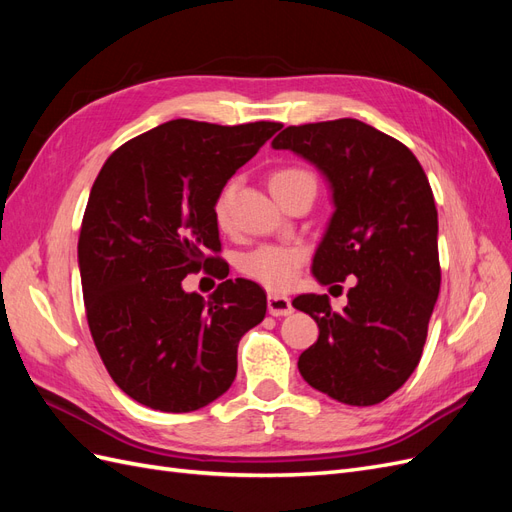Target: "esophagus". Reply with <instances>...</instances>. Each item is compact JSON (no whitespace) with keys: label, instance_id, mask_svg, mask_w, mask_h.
Listing matches in <instances>:
<instances>
[{"label":"esophagus","instance_id":"34e87169","mask_svg":"<svg viewBox=\"0 0 512 512\" xmlns=\"http://www.w3.org/2000/svg\"><path fill=\"white\" fill-rule=\"evenodd\" d=\"M267 307L271 316H290L292 314V303L288 297H280V294H269Z\"/></svg>","mask_w":512,"mask_h":512}]
</instances>
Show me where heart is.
<instances>
[{"instance_id": "obj_1", "label": "heart", "mask_w": 512, "mask_h": 512, "mask_svg": "<svg viewBox=\"0 0 512 512\" xmlns=\"http://www.w3.org/2000/svg\"><path fill=\"white\" fill-rule=\"evenodd\" d=\"M305 185H314L316 188V177L309 173V170L299 166L277 168L269 177V188L280 203L292 192L305 188ZM232 194H235V185L228 183L224 185L218 200H215V220H218L220 226L228 224ZM301 265L303 252L299 247L284 245H260L256 250L247 252L239 258L241 273L273 292L288 290L294 284V280H297Z\"/></svg>"}]
</instances>
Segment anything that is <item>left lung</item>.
Wrapping results in <instances>:
<instances>
[{
	"label": "left lung",
	"mask_w": 512,
	"mask_h": 512,
	"mask_svg": "<svg viewBox=\"0 0 512 512\" xmlns=\"http://www.w3.org/2000/svg\"><path fill=\"white\" fill-rule=\"evenodd\" d=\"M271 147L297 153L329 181L335 211L314 277L322 286L356 277L339 314L327 294L292 301L320 331L299 356L301 376L342 404H380L421 361L440 292L438 211L425 170L406 145L359 119L290 126Z\"/></svg>",
	"instance_id": "1"
}]
</instances>
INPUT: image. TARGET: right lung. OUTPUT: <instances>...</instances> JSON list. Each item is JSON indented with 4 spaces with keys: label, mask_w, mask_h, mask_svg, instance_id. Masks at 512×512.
Here are the masks:
<instances>
[{
    "label": "right lung",
    "mask_w": 512,
    "mask_h": 512,
    "mask_svg": "<svg viewBox=\"0 0 512 512\" xmlns=\"http://www.w3.org/2000/svg\"><path fill=\"white\" fill-rule=\"evenodd\" d=\"M280 128L175 119L104 162L79 237L83 299L104 367L138 404L192 412L235 380L239 339L267 314L265 290L237 277L205 301L181 282L220 252L226 181Z\"/></svg>",
    "instance_id": "add662e5"
}]
</instances>
